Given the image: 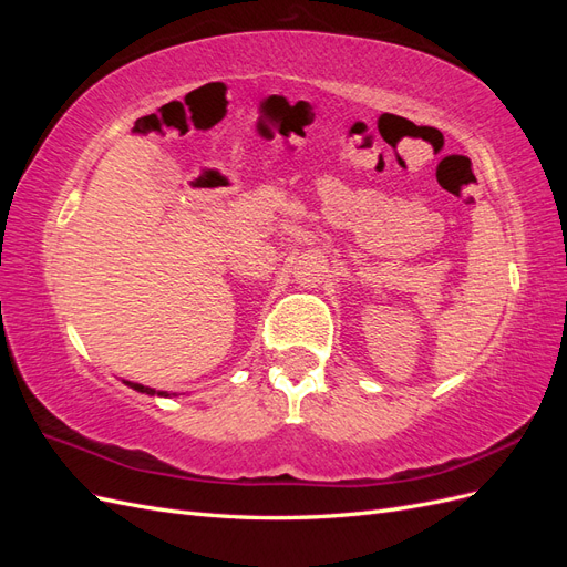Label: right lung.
Here are the masks:
<instances>
[{
	"mask_svg": "<svg viewBox=\"0 0 567 567\" xmlns=\"http://www.w3.org/2000/svg\"><path fill=\"white\" fill-rule=\"evenodd\" d=\"M130 388H134V390H140V392H146V394H156V390H151V388H144V385H140V383H127ZM158 394H165L167 398V392H158Z\"/></svg>",
	"mask_w": 567,
	"mask_h": 567,
	"instance_id": "add662e5",
	"label": "right lung"
}]
</instances>
